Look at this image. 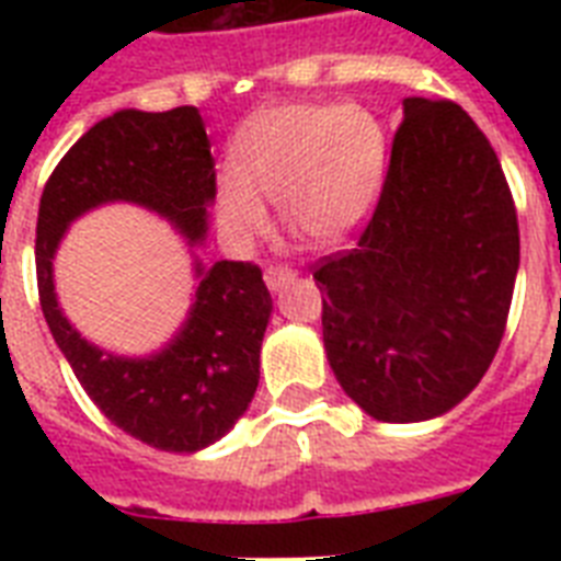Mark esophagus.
<instances>
[{"instance_id": "1", "label": "esophagus", "mask_w": 561, "mask_h": 561, "mask_svg": "<svg viewBox=\"0 0 561 561\" xmlns=\"http://www.w3.org/2000/svg\"><path fill=\"white\" fill-rule=\"evenodd\" d=\"M290 279H294V273L285 271V267H267V271H264V285L271 290L285 288Z\"/></svg>"}]
</instances>
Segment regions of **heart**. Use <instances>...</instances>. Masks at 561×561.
<instances>
[{
  "label": "heart",
  "instance_id": "b5f03b06",
  "mask_svg": "<svg viewBox=\"0 0 561 561\" xmlns=\"http://www.w3.org/2000/svg\"><path fill=\"white\" fill-rule=\"evenodd\" d=\"M387 174V130L360 104H279L262 110L236 142V169L218 171V220L236 244L285 227L337 247L369 218Z\"/></svg>",
  "mask_w": 561,
  "mask_h": 561
}]
</instances>
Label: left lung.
<instances>
[{"instance_id":"obj_1","label":"left lung","mask_w":561,"mask_h":561,"mask_svg":"<svg viewBox=\"0 0 561 561\" xmlns=\"http://www.w3.org/2000/svg\"><path fill=\"white\" fill-rule=\"evenodd\" d=\"M381 201L317 267L334 378L378 422H427L480 383L518 276V218L492 145L454 101L404 99Z\"/></svg>"}]
</instances>
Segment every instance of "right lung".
Listing matches in <instances>:
<instances>
[{"label":"right lung","mask_w":561,"mask_h":561,"mask_svg":"<svg viewBox=\"0 0 561 561\" xmlns=\"http://www.w3.org/2000/svg\"><path fill=\"white\" fill-rule=\"evenodd\" d=\"M211 165L197 107L118 110L69 148L39 197L37 288L48 332L95 408L160 451H203L236 427L259 387V352L273 314L255 264L201 259L215 203ZM110 202H130L169 219L193 255L187 320L145 356H118L87 342L54 290V255L68 227Z\"/></svg>","instance_id":"right-lung-1"}]
</instances>
